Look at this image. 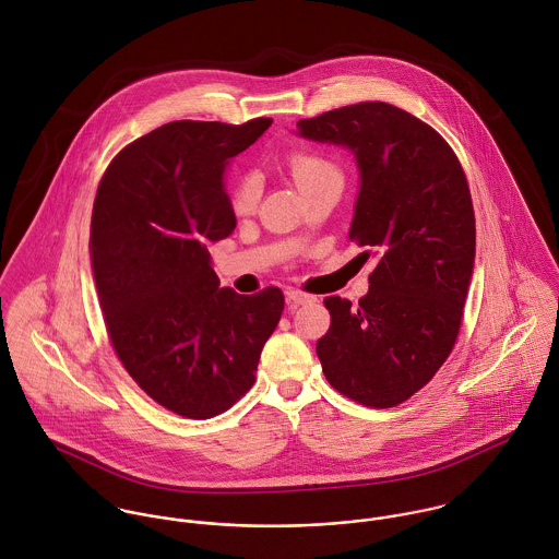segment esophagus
<instances>
[{
  "label": "esophagus",
  "instance_id": "1",
  "mask_svg": "<svg viewBox=\"0 0 559 559\" xmlns=\"http://www.w3.org/2000/svg\"><path fill=\"white\" fill-rule=\"evenodd\" d=\"M286 299H288V308H299V306H306V304H312L317 301L314 295L310 293H304V290H297V288H288L286 290Z\"/></svg>",
  "mask_w": 559,
  "mask_h": 559
}]
</instances>
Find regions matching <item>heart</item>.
I'll return each mask as SVG.
<instances>
[{
  "label": "heart",
  "mask_w": 559,
  "mask_h": 559,
  "mask_svg": "<svg viewBox=\"0 0 559 559\" xmlns=\"http://www.w3.org/2000/svg\"><path fill=\"white\" fill-rule=\"evenodd\" d=\"M286 167L304 195L329 180H342V169L335 160L320 151L306 148V146L288 153ZM255 204H258V185L249 174H242L230 187V206L237 215H249L255 209Z\"/></svg>",
  "instance_id": "b5f03b06"
}]
</instances>
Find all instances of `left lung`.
Segmentation results:
<instances>
[{"label": "left lung", "mask_w": 559, "mask_h": 559, "mask_svg": "<svg viewBox=\"0 0 559 559\" xmlns=\"http://www.w3.org/2000/svg\"><path fill=\"white\" fill-rule=\"evenodd\" d=\"M304 138L348 146L361 189L348 239L377 255L355 308L326 297L317 342L333 390L372 408L417 394L450 357L476 258V215L463 165L426 122L381 100L297 122Z\"/></svg>", "instance_id": "left-lung-1"}]
</instances>
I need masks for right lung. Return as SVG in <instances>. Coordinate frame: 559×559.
Instances as JSON below:
<instances>
[{
	"instance_id": "add662e5",
	"label": "right lung",
	"mask_w": 559,
	"mask_h": 559,
	"mask_svg": "<svg viewBox=\"0 0 559 559\" xmlns=\"http://www.w3.org/2000/svg\"><path fill=\"white\" fill-rule=\"evenodd\" d=\"M271 122H167L124 146L96 191L92 271L111 346L151 399L189 419L215 417L251 390L284 312L277 286L251 297L219 288L206 249L237 228L226 160Z\"/></svg>"
}]
</instances>
